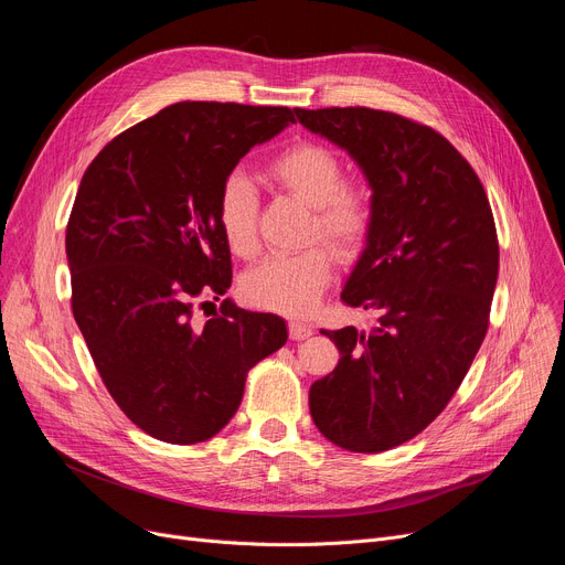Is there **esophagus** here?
I'll return each mask as SVG.
<instances>
[{"label":"esophagus","instance_id":"obj_1","mask_svg":"<svg viewBox=\"0 0 565 565\" xmlns=\"http://www.w3.org/2000/svg\"><path fill=\"white\" fill-rule=\"evenodd\" d=\"M288 334L292 341H302V339H309L313 334V330L309 328V324L305 322H288Z\"/></svg>","mask_w":565,"mask_h":565}]
</instances>
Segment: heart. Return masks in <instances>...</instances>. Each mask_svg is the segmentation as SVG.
<instances>
[{"label": "heart", "mask_w": 565, "mask_h": 565, "mask_svg": "<svg viewBox=\"0 0 565 565\" xmlns=\"http://www.w3.org/2000/svg\"><path fill=\"white\" fill-rule=\"evenodd\" d=\"M265 175L313 205L311 241L324 237L343 258L362 252L375 222V203L364 185L343 181V162L328 146L295 141L267 162ZM215 220L235 256L252 258L258 252V192L245 173L233 171L224 178ZM334 267L337 256L324 245L273 256L245 275L243 292L258 309L295 318L309 316L330 286Z\"/></svg>", "instance_id": "1"}]
</instances>
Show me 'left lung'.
Returning a JSON list of instances; mask_svg holds the SVG:
<instances>
[{"label": "left lung", "instance_id": "8db88e82", "mask_svg": "<svg viewBox=\"0 0 565 565\" xmlns=\"http://www.w3.org/2000/svg\"><path fill=\"white\" fill-rule=\"evenodd\" d=\"M295 114L345 148L375 203L341 300L380 318L371 332L320 330L341 360L311 384V419L345 451H390L439 417L486 339L499 273L492 207L477 171L430 126L371 107Z\"/></svg>", "mask_w": 565, "mask_h": 565}]
</instances>
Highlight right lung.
Instances as JSON below:
<instances>
[{
  "mask_svg": "<svg viewBox=\"0 0 565 565\" xmlns=\"http://www.w3.org/2000/svg\"><path fill=\"white\" fill-rule=\"evenodd\" d=\"M288 124V107L175 103L114 137L82 175L66 226L73 316L116 405L160 441L217 435L249 369L288 339L279 316L228 300L192 322L233 277L215 220L224 178Z\"/></svg>",
  "mask_w": 565,
  "mask_h": 565,
  "instance_id": "1",
  "label": "right lung"
}]
</instances>
